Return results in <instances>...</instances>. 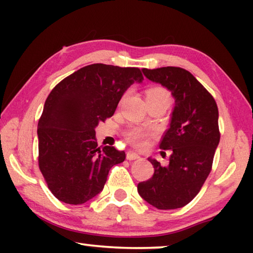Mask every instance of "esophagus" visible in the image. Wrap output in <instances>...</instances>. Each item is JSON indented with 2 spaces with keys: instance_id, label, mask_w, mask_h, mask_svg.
Here are the masks:
<instances>
[{
  "instance_id": "esophagus-1",
  "label": "esophagus",
  "mask_w": 253,
  "mask_h": 253,
  "mask_svg": "<svg viewBox=\"0 0 253 253\" xmlns=\"http://www.w3.org/2000/svg\"><path fill=\"white\" fill-rule=\"evenodd\" d=\"M140 157L134 152H127L126 153V159L127 160H136V159H139Z\"/></svg>"
}]
</instances>
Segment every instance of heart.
<instances>
[{
    "mask_svg": "<svg viewBox=\"0 0 253 253\" xmlns=\"http://www.w3.org/2000/svg\"><path fill=\"white\" fill-rule=\"evenodd\" d=\"M147 96H155V98H168V93L165 88L162 87H152L147 91ZM129 139L132 141L134 145L137 146H141L144 145V139L145 134L143 131L140 130H132L130 131L129 134H127Z\"/></svg>",
    "mask_w": 253,
    "mask_h": 253,
    "instance_id": "1",
    "label": "heart"
}]
</instances>
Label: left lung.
<instances>
[{"instance_id": "8db88e82", "label": "left lung", "mask_w": 253, "mask_h": 253, "mask_svg": "<svg viewBox=\"0 0 253 253\" xmlns=\"http://www.w3.org/2000/svg\"><path fill=\"white\" fill-rule=\"evenodd\" d=\"M141 71L148 81L167 88L175 105L160 143L162 150H171L169 164L148 158L154 174L138 184V193L158 210L181 209L197 196L212 168L220 141L219 110L213 96L184 69Z\"/></svg>"}]
</instances>
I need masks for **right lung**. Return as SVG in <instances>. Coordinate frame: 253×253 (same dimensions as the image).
<instances>
[{"label": "right lung", "mask_w": 253, "mask_h": 253, "mask_svg": "<svg viewBox=\"0 0 253 253\" xmlns=\"http://www.w3.org/2000/svg\"><path fill=\"white\" fill-rule=\"evenodd\" d=\"M138 68L102 63L79 69L55 86L38 123L39 167L58 200L82 205L103 190L126 152L98 147L95 127L114 115L124 92L143 83Z\"/></svg>", "instance_id": "right-lung-1"}]
</instances>
